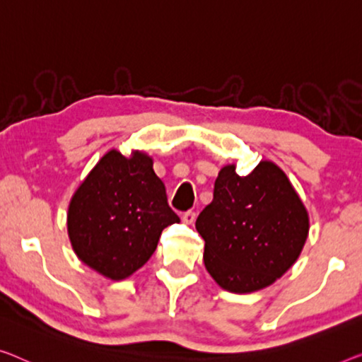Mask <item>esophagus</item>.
I'll return each instance as SVG.
<instances>
[{
  "label": "esophagus",
  "mask_w": 362,
  "mask_h": 362,
  "mask_svg": "<svg viewBox=\"0 0 362 362\" xmlns=\"http://www.w3.org/2000/svg\"><path fill=\"white\" fill-rule=\"evenodd\" d=\"M195 218H197V214H195V211H192V209L190 211H185L182 214V221L185 224H192L193 221H195Z\"/></svg>",
  "instance_id": "34e87169"
}]
</instances>
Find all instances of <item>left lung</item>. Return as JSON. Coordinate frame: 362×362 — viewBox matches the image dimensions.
<instances>
[{"label": "left lung", "instance_id": "obj_1", "mask_svg": "<svg viewBox=\"0 0 362 362\" xmlns=\"http://www.w3.org/2000/svg\"><path fill=\"white\" fill-rule=\"evenodd\" d=\"M203 262L229 293H253L281 278L309 234L304 204L278 165L262 160L249 175L221 169L213 202L197 218Z\"/></svg>", "mask_w": 362, "mask_h": 362}]
</instances>
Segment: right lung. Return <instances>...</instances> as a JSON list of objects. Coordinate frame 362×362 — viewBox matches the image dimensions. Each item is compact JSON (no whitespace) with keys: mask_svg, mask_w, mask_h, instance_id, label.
Wrapping results in <instances>:
<instances>
[{"mask_svg":"<svg viewBox=\"0 0 362 362\" xmlns=\"http://www.w3.org/2000/svg\"><path fill=\"white\" fill-rule=\"evenodd\" d=\"M153 159H127L110 151L81 183L69 203L68 233L86 265L110 279H123L146 263L160 233L179 223Z\"/></svg>","mask_w":362,"mask_h":362,"instance_id":"right-lung-1","label":"right lung"}]
</instances>
